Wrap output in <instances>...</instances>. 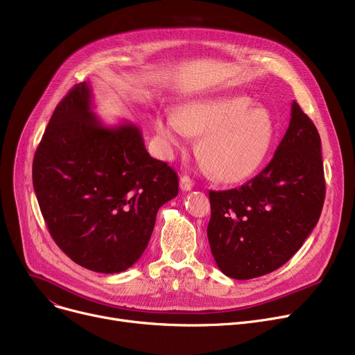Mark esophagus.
Here are the masks:
<instances>
[{
    "label": "esophagus",
    "mask_w": 355,
    "mask_h": 355,
    "mask_svg": "<svg viewBox=\"0 0 355 355\" xmlns=\"http://www.w3.org/2000/svg\"><path fill=\"white\" fill-rule=\"evenodd\" d=\"M194 187V181L189 175H182L180 178V189L182 191H190Z\"/></svg>",
    "instance_id": "34e87169"
}]
</instances>
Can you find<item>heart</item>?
I'll return each mask as SVG.
<instances>
[{"label":"heart","instance_id":"obj_1","mask_svg":"<svg viewBox=\"0 0 355 355\" xmlns=\"http://www.w3.org/2000/svg\"><path fill=\"white\" fill-rule=\"evenodd\" d=\"M248 96H223L196 101L157 118L161 138L180 146L187 135H202L197 153L220 181H245L259 171L269 157L276 125L270 112L252 106Z\"/></svg>","mask_w":355,"mask_h":355}]
</instances>
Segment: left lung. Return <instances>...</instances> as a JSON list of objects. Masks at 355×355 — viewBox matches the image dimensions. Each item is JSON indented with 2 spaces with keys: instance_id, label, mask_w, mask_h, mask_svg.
Instances as JSON below:
<instances>
[{
  "instance_id": "1",
  "label": "left lung",
  "mask_w": 355,
  "mask_h": 355,
  "mask_svg": "<svg viewBox=\"0 0 355 355\" xmlns=\"http://www.w3.org/2000/svg\"><path fill=\"white\" fill-rule=\"evenodd\" d=\"M207 237L218 269L245 281L285 265L320 220L325 200L321 138L292 103L272 161L239 189L210 191Z\"/></svg>"
}]
</instances>
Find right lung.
I'll return each mask as SVG.
<instances>
[{
    "label": "right lung",
    "instance_id": "add662e5",
    "mask_svg": "<svg viewBox=\"0 0 355 355\" xmlns=\"http://www.w3.org/2000/svg\"><path fill=\"white\" fill-rule=\"evenodd\" d=\"M33 185L53 240L78 265L119 273L141 257L178 175L148 154L134 123L105 126L89 83L55 106L34 154Z\"/></svg>",
    "mask_w": 355,
    "mask_h": 355
}]
</instances>
